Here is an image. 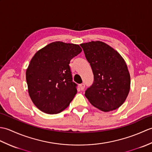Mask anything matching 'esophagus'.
<instances>
[{
  "instance_id": "esophagus-1",
  "label": "esophagus",
  "mask_w": 152,
  "mask_h": 152,
  "mask_svg": "<svg viewBox=\"0 0 152 152\" xmlns=\"http://www.w3.org/2000/svg\"><path fill=\"white\" fill-rule=\"evenodd\" d=\"M80 88L82 91H83L85 89V83H81V84H80Z\"/></svg>"
}]
</instances>
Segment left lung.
Returning <instances> with one entry per match:
<instances>
[{"mask_svg": "<svg viewBox=\"0 0 152 152\" xmlns=\"http://www.w3.org/2000/svg\"><path fill=\"white\" fill-rule=\"evenodd\" d=\"M94 75L93 84L85 96L95 107L103 112L121 106L130 90L127 66L117 51L101 41L80 44Z\"/></svg>", "mask_w": 152, "mask_h": 152, "instance_id": "1", "label": "left lung"}]
</instances>
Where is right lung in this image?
<instances>
[{
	"label": "right lung",
	"instance_id": "add662e5",
	"mask_svg": "<svg viewBox=\"0 0 152 152\" xmlns=\"http://www.w3.org/2000/svg\"><path fill=\"white\" fill-rule=\"evenodd\" d=\"M79 45L57 41L34 54L26 71L32 101L44 113L56 114L66 108L77 93L70 61L81 53Z\"/></svg>",
	"mask_w": 152,
	"mask_h": 152
}]
</instances>
